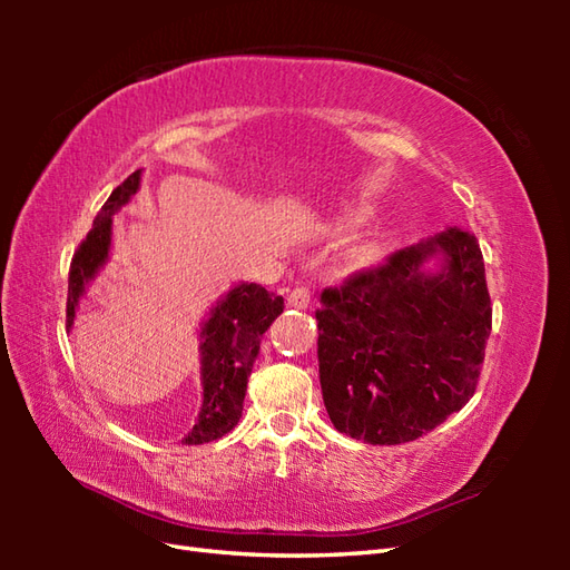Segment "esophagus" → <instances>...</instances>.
I'll return each instance as SVG.
<instances>
[{
    "instance_id": "obj_1",
    "label": "esophagus",
    "mask_w": 570,
    "mask_h": 570,
    "mask_svg": "<svg viewBox=\"0 0 570 570\" xmlns=\"http://www.w3.org/2000/svg\"><path fill=\"white\" fill-rule=\"evenodd\" d=\"M286 301H288V306H292V308H308L311 288L308 286H296V288H292V292H288Z\"/></svg>"
}]
</instances>
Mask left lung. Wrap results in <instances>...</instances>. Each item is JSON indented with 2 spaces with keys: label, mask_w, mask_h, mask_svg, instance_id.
Masks as SVG:
<instances>
[{
  "label": "left lung",
  "mask_w": 570,
  "mask_h": 570,
  "mask_svg": "<svg viewBox=\"0 0 570 570\" xmlns=\"http://www.w3.org/2000/svg\"><path fill=\"white\" fill-rule=\"evenodd\" d=\"M433 253L444 254V269L423 275ZM316 321L333 426L372 445L416 441L478 390L492 331L478 237L453 225L392 252L323 288Z\"/></svg>",
  "instance_id": "obj_1"
}]
</instances>
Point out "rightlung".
I'll use <instances>...</instances> for the list:
<instances>
[{
  "label": "right lung",
  "instance_id": "1",
  "mask_svg": "<svg viewBox=\"0 0 570 570\" xmlns=\"http://www.w3.org/2000/svg\"><path fill=\"white\" fill-rule=\"evenodd\" d=\"M141 171L129 174L112 196L105 200L92 229L72 254L68 272L66 321L76 318V306L95 272L100 269L110 252L112 215L135 196ZM284 311V298L269 294L259 284H239L213 311L210 321L200 331L203 355V406L196 426L184 439L188 445H200L223 439L237 426L242 402L247 394L254 357L259 353V337Z\"/></svg>",
  "mask_w": 570,
  "mask_h": 570
}]
</instances>
